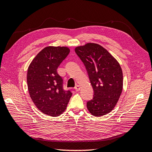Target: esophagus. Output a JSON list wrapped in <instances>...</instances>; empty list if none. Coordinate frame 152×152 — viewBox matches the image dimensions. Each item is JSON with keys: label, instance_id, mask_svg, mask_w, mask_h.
<instances>
[{"label": "esophagus", "instance_id": "34e87169", "mask_svg": "<svg viewBox=\"0 0 152 152\" xmlns=\"http://www.w3.org/2000/svg\"><path fill=\"white\" fill-rule=\"evenodd\" d=\"M75 90L76 91H80V86H78V85H77L76 87H75Z\"/></svg>", "mask_w": 152, "mask_h": 152}]
</instances>
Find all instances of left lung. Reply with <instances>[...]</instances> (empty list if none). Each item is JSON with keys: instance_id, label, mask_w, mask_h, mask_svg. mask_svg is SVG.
Instances as JSON below:
<instances>
[{"instance_id": "1", "label": "left lung", "mask_w": 152, "mask_h": 152, "mask_svg": "<svg viewBox=\"0 0 152 152\" xmlns=\"http://www.w3.org/2000/svg\"><path fill=\"white\" fill-rule=\"evenodd\" d=\"M84 64L94 91L93 98L87 102L91 114L100 117L114 108L123 90V72L118 61L107 50L95 43L75 48Z\"/></svg>"}]
</instances>
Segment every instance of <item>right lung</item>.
I'll return each instance as SVG.
<instances>
[{"label":"right lung","mask_w":152,"mask_h":152,"mask_svg":"<svg viewBox=\"0 0 152 152\" xmlns=\"http://www.w3.org/2000/svg\"><path fill=\"white\" fill-rule=\"evenodd\" d=\"M70 53L66 46H47L31 61L27 82L29 95L44 114L56 117L63 113L72 96L63 88V79L57 69Z\"/></svg>","instance_id":"obj_1"}]
</instances>
